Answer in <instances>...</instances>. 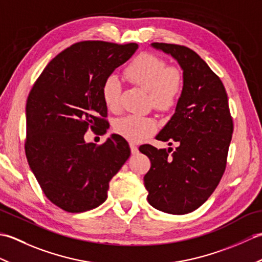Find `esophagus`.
I'll return each instance as SVG.
<instances>
[{
    "label": "esophagus",
    "mask_w": 262,
    "mask_h": 262,
    "mask_svg": "<svg viewBox=\"0 0 262 262\" xmlns=\"http://www.w3.org/2000/svg\"><path fill=\"white\" fill-rule=\"evenodd\" d=\"M129 146H130L132 154H137V153H138V147L136 146V144H134V143H130V144H129Z\"/></svg>",
    "instance_id": "obj_1"
}]
</instances>
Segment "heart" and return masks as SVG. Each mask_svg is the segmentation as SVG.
Segmentation results:
<instances>
[{"label":"heart","instance_id":"obj_1","mask_svg":"<svg viewBox=\"0 0 262 262\" xmlns=\"http://www.w3.org/2000/svg\"><path fill=\"white\" fill-rule=\"evenodd\" d=\"M125 76L132 83L148 92L154 108L169 110L179 100L183 89L182 73L173 66H166L162 58L151 54H142L127 66ZM120 81L110 75L102 85L103 102L110 111L120 107ZM115 130L130 142H141L152 136L158 129V121L152 117L132 114L117 119Z\"/></svg>","mask_w":262,"mask_h":262}]
</instances>
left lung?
<instances>
[{"label":"left lung","instance_id":"obj_1","mask_svg":"<svg viewBox=\"0 0 262 262\" xmlns=\"http://www.w3.org/2000/svg\"><path fill=\"white\" fill-rule=\"evenodd\" d=\"M151 46L180 65L183 89L173 116L155 137L170 145L174 142L176 149L140 147L151 160L144 185L154 208L188 214L209 198L225 171L233 133L229 100L220 77L190 48L164 42Z\"/></svg>","mask_w":262,"mask_h":262}]
</instances>
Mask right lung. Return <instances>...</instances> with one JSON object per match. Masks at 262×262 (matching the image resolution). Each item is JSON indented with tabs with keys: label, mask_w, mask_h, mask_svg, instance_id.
I'll return each mask as SVG.
<instances>
[{
	"label": "right lung",
	"mask_w": 262,
	"mask_h": 262,
	"mask_svg": "<svg viewBox=\"0 0 262 262\" xmlns=\"http://www.w3.org/2000/svg\"><path fill=\"white\" fill-rule=\"evenodd\" d=\"M137 48L134 42H76L48 63L28 96V163L46 197L65 211L101 205L111 178L129 158V145L120 135L97 145L86 143L84 134L108 122L102 85Z\"/></svg>",
	"instance_id": "right-lung-1"
}]
</instances>
